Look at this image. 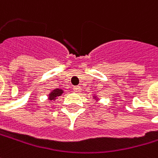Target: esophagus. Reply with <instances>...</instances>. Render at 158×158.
<instances>
[{
	"label": "esophagus",
	"instance_id": "esophagus-1",
	"mask_svg": "<svg viewBox=\"0 0 158 158\" xmlns=\"http://www.w3.org/2000/svg\"><path fill=\"white\" fill-rule=\"evenodd\" d=\"M73 90H74L76 93H79L80 91H81V87L79 86H74V87H73Z\"/></svg>",
	"mask_w": 158,
	"mask_h": 158
}]
</instances>
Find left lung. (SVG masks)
I'll return each mask as SVG.
<instances>
[{
	"label": "left lung",
	"instance_id": "8db88e82",
	"mask_svg": "<svg viewBox=\"0 0 158 158\" xmlns=\"http://www.w3.org/2000/svg\"><path fill=\"white\" fill-rule=\"evenodd\" d=\"M94 98L96 100V101H98V99H97V97H96V96H94Z\"/></svg>",
	"mask_w": 158,
	"mask_h": 158
}]
</instances>
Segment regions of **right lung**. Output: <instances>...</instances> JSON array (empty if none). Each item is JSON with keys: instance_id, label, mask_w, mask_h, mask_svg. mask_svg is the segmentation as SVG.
Segmentation results:
<instances>
[{"instance_id": "right-lung-1", "label": "right lung", "mask_w": 158, "mask_h": 158, "mask_svg": "<svg viewBox=\"0 0 158 158\" xmlns=\"http://www.w3.org/2000/svg\"><path fill=\"white\" fill-rule=\"evenodd\" d=\"M63 93H64L63 89H61V88H56V89H54L48 94V100H56L58 96H61Z\"/></svg>"}]
</instances>
